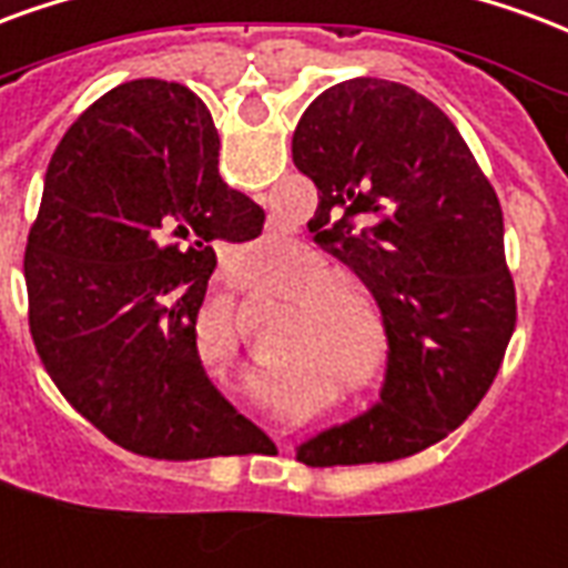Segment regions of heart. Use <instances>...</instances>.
Wrapping results in <instances>:
<instances>
[{
  "label": "heart",
  "instance_id": "obj_1",
  "mask_svg": "<svg viewBox=\"0 0 568 568\" xmlns=\"http://www.w3.org/2000/svg\"><path fill=\"white\" fill-rule=\"evenodd\" d=\"M288 252H292V243L285 237L252 241L237 255V273L252 276L258 267L288 258ZM343 285H346V273L334 262H327L325 255H313V262L288 273L267 292L280 301H297V313L285 331L283 358L304 348H318L325 358L346 361V364H352V358H364L361 388L376 390L385 379V367H382L385 331H382L379 313L367 297Z\"/></svg>",
  "mask_w": 568,
  "mask_h": 568
}]
</instances>
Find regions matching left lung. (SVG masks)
<instances>
[{
    "label": "left lung",
    "instance_id": "1",
    "mask_svg": "<svg viewBox=\"0 0 568 568\" xmlns=\"http://www.w3.org/2000/svg\"><path fill=\"white\" fill-rule=\"evenodd\" d=\"M292 159L318 189L310 231L367 285L388 337L379 403L310 436L297 460L415 455L476 409L515 331L497 192L434 102L379 78L322 92Z\"/></svg>",
    "mask_w": 568,
    "mask_h": 568
}]
</instances>
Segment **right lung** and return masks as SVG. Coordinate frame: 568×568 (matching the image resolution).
Here are the masks:
<instances>
[{"mask_svg": "<svg viewBox=\"0 0 568 568\" xmlns=\"http://www.w3.org/2000/svg\"><path fill=\"white\" fill-rule=\"evenodd\" d=\"M264 210L220 178V134L183 83L129 81L69 125L29 229V331L62 397L134 455H241L262 430L210 382L199 310L216 243Z\"/></svg>", "mask_w": 568, "mask_h": 568, "instance_id": "obj_1", "label": "right lung"}]
</instances>
